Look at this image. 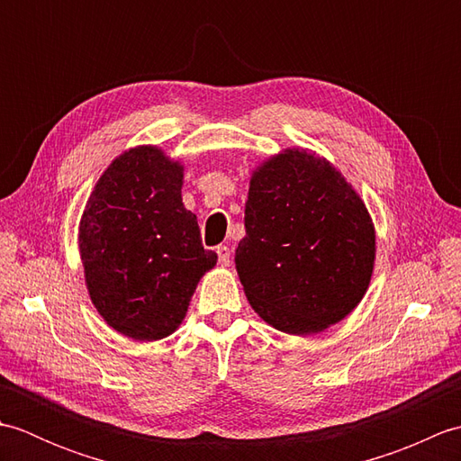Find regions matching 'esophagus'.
Wrapping results in <instances>:
<instances>
[{
	"label": "esophagus",
	"instance_id": "1",
	"mask_svg": "<svg viewBox=\"0 0 461 461\" xmlns=\"http://www.w3.org/2000/svg\"><path fill=\"white\" fill-rule=\"evenodd\" d=\"M230 256H231V253H230L228 246H218V259H220L221 266H228Z\"/></svg>",
	"mask_w": 461,
	"mask_h": 461
}]
</instances>
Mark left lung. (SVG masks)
I'll return each instance as SVG.
<instances>
[{
	"label": "left lung",
	"mask_w": 461,
	"mask_h": 461,
	"mask_svg": "<svg viewBox=\"0 0 461 461\" xmlns=\"http://www.w3.org/2000/svg\"><path fill=\"white\" fill-rule=\"evenodd\" d=\"M375 251L365 202L329 160L287 149L251 174L236 269L271 327L311 335L345 319L368 289Z\"/></svg>",
	"instance_id": "obj_1"
}]
</instances>
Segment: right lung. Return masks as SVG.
<instances>
[{"label": "right lung", "mask_w": 461, "mask_h": 461, "mask_svg": "<svg viewBox=\"0 0 461 461\" xmlns=\"http://www.w3.org/2000/svg\"><path fill=\"white\" fill-rule=\"evenodd\" d=\"M184 166L156 146L114 158L96 182L79 225L85 281L99 315L121 335H172L195 285L218 256L203 249L182 203Z\"/></svg>", "instance_id": "right-lung-1"}]
</instances>
